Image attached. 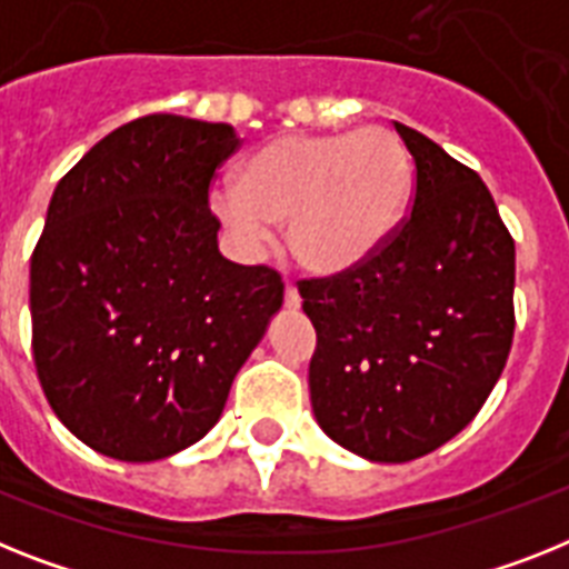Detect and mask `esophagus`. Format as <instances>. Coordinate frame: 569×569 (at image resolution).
<instances>
[{
  "label": "esophagus",
  "mask_w": 569,
  "mask_h": 569,
  "mask_svg": "<svg viewBox=\"0 0 569 569\" xmlns=\"http://www.w3.org/2000/svg\"><path fill=\"white\" fill-rule=\"evenodd\" d=\"M286 307H289V309H298L300 307L298 289H295V283H289V280H286Z\"/></svg>",
  "instance_id": "34e87169"
}]
</instances>
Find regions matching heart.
<instances>
[{
    "label": "heart",
    "mask_w": 569,
    "mask_h": 569,
    "mask_svg": "<svg viewBox=\"0 0 569 569\" xmlns=\"http://www.w3.org/2000/svg\"><path fill=\"white\" fill-rule=\"evenodd\" d=\"M410 188L413 164L396 132H295L260 147L242 164L240 188L213 193V211L251 246L289 222L295 260L338 274L385 246Z\"/></svg>",
    "instance_id": "heart-1"
}]
</instances>
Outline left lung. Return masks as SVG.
I'll use <instances>...</instances> for the list:
<instances>
[{
  "label": "left lung",
  "mask_w": 569,
  "mask_h": 569,
  "mask_svg": "<svg viewBox=\"0 0 569 569\" xmlns=\"http://www.w3.org/2000/svg\"><path fill=\"white\" fill-rule=\"evenodd\" d=\"M410 211L352 269L303 277L309 393L327 437L376 462L431 455L477 417L515 336V240L483 179L396 123Z\"/></svg>",
  "instance_id": "1"
}]
</instances>
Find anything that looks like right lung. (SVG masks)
I'll return each mask as SVG.
<instances>
[{
  "label": "right lung",
  "mask_w": 569,
  "mask_h": 569,
  "mask_svg": "<svg viewBox=\"0 0 569 569\" xmlns=\"http://www.w3.org/2000/svg\"><path fill=\"white\" fill-rule=\"evenodd\" d=\"M231 123L144 114L60 179L31 254V350L57 419L98 455L193 446L283 303L271 266L219 254L217 170Z\"/></svg>",
  "instance_id": "1"
}]
</instances>
